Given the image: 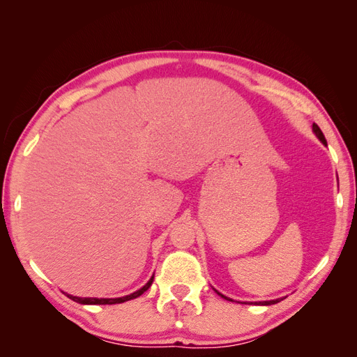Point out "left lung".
<instances>
[{
	"mask_svg": "<svg viewBox=\"0 0 357 357\" xmlns=\"http://www.w3.org/2000/svg\"><path fill=\"white\" fill-rule=\"evenodd\" d=\"M313 132L316 133L317 138H319L324 144H327V139H325V136H324L322 130L319 128V126H317V124H313ZM216 293H218V294H221L219 291H216ZM221 296H222V298H225L224 294H221ZM225 299H227V301H230L229 298H225ZM276 302H279V299H276V301H265V302H259V304H262V305H271V304H276ZM256 304H257V302H256Z\"/></svg>",
	"mask_w": 357,
	"mask_h": 357,
	"instance_id": "1",
	"label": "left lung"
}]
</instances>
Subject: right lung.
Returning a JSON list of instances; mask_svg holds the SVG:
<instances>
[{
  "label": "right lung",
  "instance_id": "add662e5",
  "mask_svg": "<svg viewBox=\"0 0 357 357\" xmlns=\"http://www.w3.org/2000/svg\"><path fill=\"white\" fill-rule=\"evenodd\" d=\"M153 282V276L149 280V282L144 285L142 288H139L138 291H135L128 296H124V298H116V299H98V298H77V296H72V294H67V298H70L72 301L78 302V304H86V305H112V304H121V302H126V301H130L138 298L144 291L149 290V287Z\"/></svg>",
  "mask_w": 357,
  "mask_h": 357
}]
</instances>
